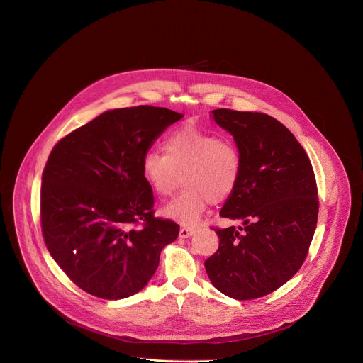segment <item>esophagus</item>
Listing matches in <instances>:
<instances>
[{
	"mask_svg": "<svg viewBox=\"0 0 363 363\" xmlns=\"http://www.w3.org/2000/svg\"><path fill=\"white\" fill-rule=\"evenodd\" d=\"M195 232H196V228H195V226H182L181 230H179V236H181V238H189V236H192Z\"/></svg>",
	"mask_w": 363,
	"mask_h": 363,
	"instance_id": "34e87169",
	"label": "esophagus"
}]
</instances>
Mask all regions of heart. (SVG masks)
Segmentation results:
<instances>
[{
    "instance_id": "b5f03b06",
    "label": "heart",
    "mask_w": 363,
    "mask_h": 363,
    "mask_svg": "<svg viewBox=\"0 0 363 363\" xmlns=\"http://www.w3.org/2000/svg\"><path fill=\"white\" fill-rule=\"evenodd\" d=\"M164 155L148 151L141 164L143 177L158 198L169 196L184 184L181 194L167 203L162 215L184 225L199 220L209 203H220L236 191L242 178V155L228 138L184 127L168 135Z\"/></svg>"
}]
</instances>
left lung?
<instances>
[{
  "mask_svg": "<svg viewBox=\"0 0 363 363\" xmlns=\"http://www.w3.org/2000/svg\"><path fill=\"white\" fill-rule=\"evenodd\" d=\"M215 123L242 155V178L220 216L243 225L215 229L219 249L205 262L211 283L235 300L267 296L303 266L318 219L310 158L293 133L269 114L218 108Z\"/></svg>",
  "mask_w": 363,
  "mask_h": 363,
  "instance_id": "8db88e82",
  "label": "left lung"
}]
</instances>
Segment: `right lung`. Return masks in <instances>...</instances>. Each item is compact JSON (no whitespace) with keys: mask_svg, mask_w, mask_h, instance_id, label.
<instances>
[{"mask_svg":"<svg viewBox=\"0 0 363 363\" xmlns=\"http://www.w3.org/2000/svg\"><path fill=\"white\" fill-rule=\"evenodd\" d=\"M182 117L154 106L114 108L53 147L42 174V233L53 260L83 291L104 300L137 294L178 238L175 222L154 218L141 164Z\"/></svg>","mask_w":363,"mask_h":363,"instance_id":"1","label":"right lung"}]
</instances>
